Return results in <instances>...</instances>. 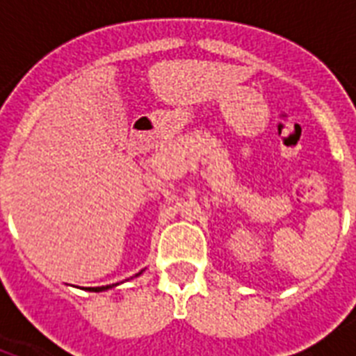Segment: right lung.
Here are the masks:
<instances>
[{"label":"right lung","mask_w":356,"mask_h":356,"mask_svg":"<svg viewBox=\"0 0 356 356\" xmlns=\"http://www.w3.org/2000/svg\"><path fill=\"white\" fill-rule=\"evenodd\" d=\"M140 273H142V271H140ZM140 273H136V275H134V277H138ZM108 288H113V286H111V284H107V286H96V288H88V290H90V292H103V290H108Z\"/></svg>","instance_id":"1"}]
</instances>
